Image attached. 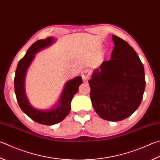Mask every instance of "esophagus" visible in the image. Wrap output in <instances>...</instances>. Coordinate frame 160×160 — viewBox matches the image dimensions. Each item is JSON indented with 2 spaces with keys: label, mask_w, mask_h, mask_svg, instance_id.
Here are the masks:
<instances>
[{
  "label": "esophagus",
  "mask_w": 160,
  "mask_h": 160,
  "mask_svg": "<svg viewBox=\"0 0 160 160\" xmlns=\"http://www.w3.org/2000/svg\"><path fill=\"white\" fill-rule=\"evenodd\" d=\"M81 74H82L81 75H82L83 82H88V80H89V75H90L89 71L85 69V70H84L82 72V73H81Z\"/></svg>",
  "instance_id": "34e87169"
}]
</instances>
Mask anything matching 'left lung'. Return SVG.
<instances>
[{"label":"left lung","instance_id":"8db88e82","mask_svg":"<svg viewBox=\"0 0 160 160\" xmlns=\"http://www.w3.org/2000/svg\"><path fill=\"white\" fill-rule=\"evenodd\" d=\"M112 38L115 47L111 59L95 69L89 83L96 112L103 120L118 122L140 106L146 80L143 65L133 48L115 35Z\"/></svg>","mask_w":160,"mask_h":160}]
</instances>
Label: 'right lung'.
I'll use <instances>...</instances> for the list:
<instances>
[{"instance_id":"1","label":"right lung","mask_w":160,"mask_h":160,"mask_svg":"<svg viewBox=\"0 0 160 160\" xmlns=\"http://www.w3.org/2000/svg\"><path fill=\"white\" fill-rule=\"evenodd\" d=\"M56 41L54 37L35 42L28 48L25 56L19 61L15 72L14 84V91L20 108L32 120L44 125H53L62 122L71 111V103L74 95L78 92L82 83V77L78 76L66 82L59 101L53 108L47 110L37 109L31 105L25 92V78L27 71L35 54L40 50L52 45Z\"/></svg>"}]
</instances>
